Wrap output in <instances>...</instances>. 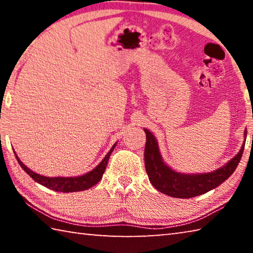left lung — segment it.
<instances>
[{
	"instance_id": "8db88e82",
	"label": "left lung",
	"mask_w": 253,
	"mask_h": 253,
	"mask_svg": "<svg viewBox=\"0 0 253 253\" xmlns=\"http://www.w3.org/2000/svg\"><path fill=\"white\" fill-rule=\"evenodd\" d=\"M144 131L146 132V145L144 152L145 169L149 181L162 193L178 199H190L202 195L228 179L239 165L247 138L246 129L242 147L237 155L222 168L208 173H182L170 169L163 161L156 138L146 128H144Z\"/></svg>"
}]
</instances>
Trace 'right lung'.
<instances>
[{"instance_id":"obj_1","label":"right lung","mask_w":253,"mask_h":253,"mask_svg":"<svg viewBox=\"0 0 253 253\" xmlns=\"http://www.w3.org/2000/svg\"><path fill=\"white\" fill-rule=\"evenodd\" d=\"M116 144L117 143L114 144V146L110 148V151L108 153H107V155L104 157V160H102L95 169H91L90 172L85 173L84 175H80V176H71V177H65V176L49 177V176H44V175L38 174L30 169L28 166H25L23 163L20 161V158L18 157V155H16L15 152L14 154H15L16 160L19 162V164L21 165V168H22L25 170V173L30 175V176H31L37 183H39L41 185L50 188V190L62 192V193H69V192H79V191L88 190V188L96 185V184L100 181V178L105 173L107 164H108L110 154L113 153Z\"/></svg>"}]
</instances>
